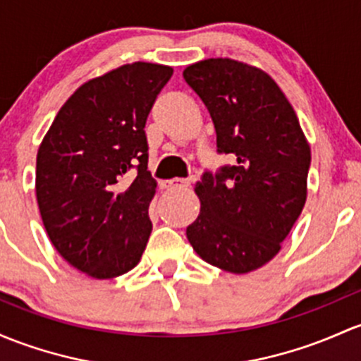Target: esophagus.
<instances>
[{
  "instance_id": "34e87169",
  "label": "esophagus",
  "mask_w": 361,
  "mask_h": 361,
  "mask_svg": "<svg viewBox=\"0 0 361 361\" xmlns=\"http://www.w3.org/2000/svg\"><path fill=\"white\" fill-rule=\"evenodd\" d=\"M161 185H164L165 189H184V188H188L189 182L185 179H179V177H176V179L161 182Z\"/></svg>"
}]
</instances>
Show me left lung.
<instances>
[{"instance_id": "obj_1", "label": "left lung", "mask_w": 361, "mask_h": 361, "mask_svg": "<svg viewBox=\"0 0 361 361\" xmlns=\"http://www.w3.org/2000/svg\"><path fill=\"white\" fill-rule=\"evenodd\" d=\"M182 75L210 114L219 153L234 158L196 182L201 208L185 235L216 269L253 272L281 251L303 212L310 145L294 108L262 68L208 58Z\"/></svg>"}]
</instances>
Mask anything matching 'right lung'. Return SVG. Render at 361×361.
<instances>
[{
	"mask_svg": "<svg viewBox=\"0 0 361 361\" xmlns=\"http://www.w3.org/2000/svg\"><path fill=\"white\" fill-rule=\"evenodd\" d=\"M173 68L134 61L77 87L37 149L36 197L55 250L92 279L133 270L151 234L157 182L145 126ZM136 169L135 179L127 178Z\"/></svg>",
	"mask_w": 361,
	"mask_h": 361,
	"instance_id": "right-lung-1",
	"label": "right lung"
}]
</instances>
